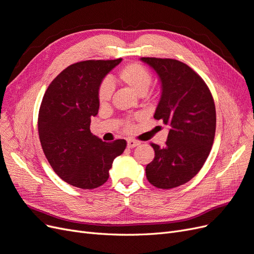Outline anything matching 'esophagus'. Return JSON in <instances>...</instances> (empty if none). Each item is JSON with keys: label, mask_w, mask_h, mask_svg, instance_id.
I'll return each instance as SVG.
<instances>
[{"label": "esophagus", "mask_w": 254, "mask_h": 254, "mask_svg": "<svg viewBox=\"0 0 254 254\" xmlns=\"http://www.w3.org/2000/svg\"><path fill=\"white\" fill-rule=\"evenodd\" d=\"M140 144H141L140 141H136V140H133V139L127 140V146H128V148H133V147H135V146L140 145Z\"/></svg>", "instance_id": "1"}]
</instances>
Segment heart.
Wrapping results in <instances>:
<instances>
[{
	"mask_svg": "<svg viewBox=\"0 0 254 254\" xmlns=\"http://www.w3.org/2000/svg\"><path fill=\"white\" fill-rule=\"evenodd\" d=\"M117 79L121 83L134 91L135 93L143 95L149 89L152 82V75L149 70L139 63H132L123 66L117 75ZM98 102L101 105H107L112 97V86L108 81H104L98 88ZM125 128L131 126L129 121L125 122Z\"/></svg>",
	"mask_w": 254,
	"mask_h": 254,
	"instance_id": "obj_1",
	"label": "heart"
}]
</instances>
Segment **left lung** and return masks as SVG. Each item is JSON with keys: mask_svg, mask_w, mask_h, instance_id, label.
<instances>
[{"mask_svg": "<svg viewBox=\"0 0 254 254\" xmlns=\"http://www.w3.org/2000/svg\"><path fill=\"white\" fill-rule=\"evenodd\" d=\"M157 72L162 95L153 118L171 127L164 147L151 143L155 158L146 178L158 189L189 182L210 155L216 130V110L209 87L193 68L171 58L143 57Z\"/></svg>", "mask_w": 254, "mask_h": 254, "instance_id": "8db88e82", "label": "left lung"}]
</instances>
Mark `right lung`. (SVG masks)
<instances>
[{
	"label": "right lung",
	"mask_w": 254,
	"mask_h": 254,
	"mask_svg": "<svg viewBox=\"0 0 254 254\" xmlns=\"http://www.w3.org/2000/svg\"><path fill=\"white\" fill-rule=\"evenodd\" d=\"M114 60H86L58 74L42 98L38 132L49 163L61 179L73 187L92 190L108 180L115 157L127 142H104L90 131L91 118L98 113V88L118 65Z\"/></svg>",
	"instance_id": "right-lung-1"
}]
</instances>
